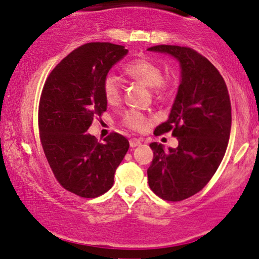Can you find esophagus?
I'll use <instances>...</instances> for the list:
<instances>
[{"label": "esophagus", "instance_id": "obj_1", "mask_svg": "<svg viewBox=\"0 0 259 259\" xmlns=\"http://www.w3.org/2000/svg\"><path fill=\"white\" fill-rule=\"evenodd\" d=\"M129 144L131 148H135V147H138V145H141V141L137 140V138H131L129 141Z\"/></svg>", "mask_w": 259, "mask_h": 259}]
</instances>
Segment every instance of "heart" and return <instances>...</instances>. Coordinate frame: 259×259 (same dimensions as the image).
Listing matches in <instances>:
<instances>
[{
    "mask_svg": "<svg viewBox=\"0 0 259 259\" xmlns=\"http://www.w3.org/2000/svg\"><path fill=\"white\" fill-rule=\"evenodd\" d=\"M125 74L135 81L152 88V93L157 98L169 96L175 87L174 76H163V68L149 58H136L124 65ZM103 94L108 103L115 104L121 100V81L114 74H107L103 78ZM122 124L135 131H144L150 125V119L143 112L130 109L122 114Z\"/></svg>",
    "mask_w": 259,
    "mask_h": 259,
    "instance_id": "obj_1",
    "label": "heart"
}]
</instances>
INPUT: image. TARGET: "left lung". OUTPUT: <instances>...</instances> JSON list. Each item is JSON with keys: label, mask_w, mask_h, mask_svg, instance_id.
Returning a JSON list of instances; mask_svg holds the SVG:
<instances>
[{"label": "left lung", "mask_w": 259, "mask_h": 259, "mask_svg": "<svg viewBox=\"0 0 259 259\" xmlns=\"http://www.w3.org/2000/svg\"><path fill=\"white\" fill-rule=\"evenodd\" d=\"M180 61L181 84L167 121L155 135L172 131L178 147L164 151L150 144L154 159L148 169L149 187L158 197L180 202L209 183L227 151L231 130V103L224 78L216 67L196 50L180 46H154Z\"/></svg>", "instance_id": "1"}]
</instances>
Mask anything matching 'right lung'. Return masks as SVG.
I'll list each match as a JSON object with an SVG mask.
<instances>
[{
  "label": "right lung",
  "mask_w": 259,
  "mask_h": 259,
  "mask_svg": "<svg viewBox=\"0 0 259 259\" xmlns=\"http://www.w3.org/2000/svg\"><path fill=\"white\" fill-rule=\"evenodd\" d=\"M126 54L123 46L87 43L65 56L43 87L38 105L43 151L58 183L79 197L105 194L129 149L128 140L117 133L104 142L85 133L107 110L103 78Z\"/></svg>",
  "instance_id": "obj_1"
}]
</instances>
